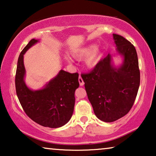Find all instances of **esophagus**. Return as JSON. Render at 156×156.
I'll return each instance as SVG.
<instances>
[{
	"label": "esophagus",
	"instance_id": "esophagus-1",
	"mask_svg": "<svg viewBox=\"0 0 156 156\" xmlns=\"http://www.w3.org/2000/svg\"><path fill=\"white\" fill-rule=\"evenodd\" d=\"M78 80H79V82H80V86H83V85L84 84V81H83L82 78L81 77V76H80V77H79Z\"/></svg>",
	"mask_w": 156,
	"mask_h": 156
}]
</instances>
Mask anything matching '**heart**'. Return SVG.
<instances>
[{"label": "heart", "mask_w": 156, "mask_h": 156, "mask_svg": "<svg viewBox=\"0 0 156 156\" xmlns=\"http://www.w3.org/2000/svg\"><path fill=\"white\" fill-rule=\"evenodd\" d=\"M73 55L77 59H83L87 56L85 65L89 69H94L101 60L102 52L99 47L96 46L94 44H91L74 51Z\"/></svg>", "instance_id": "b5f03b06"}]
</instances>
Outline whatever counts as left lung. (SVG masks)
Here are the masks:
<instances>
[{
	"mask_svg": "<svg viewBox=\"0 0 156 156\" xmlns=\"http://www.w3.org/2000/svg\"><path fill=\"white\" fill-rule=\"evenodd\" d=\"M117 52L123 57L119 68L108 54L89 73L82 74L87 97L97 117L113 122L126 115L133 106L140 85L136 48L122 36L113 34Z\"/></svg>",
	"mask_w": 156,
	"mask_h": 156,
	"instance_id": "1",
	"label": "left lung"
}]
</instances>
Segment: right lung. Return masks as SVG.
I'll return each mask as SVG.
<instances>
[{"label": "right lung", "instance_id": "right-lung-1", "mask_svg": "<svg viewBox=\"0 0 156 156\" xmlns=\"http://www.w3.org/2000/svg\"><path fill=\"white\" fill-rule=\"evenodd\" d=\"M39 41L32 39L18 57L16 74V89L19 101L28 117L44 127L59 128L70 120L74 112V91L80 86L79 74L60 70L44 88L33 91L25 84L23 55Z\"/></svg>", "mask_w": 156, "mask_h": 156}]
</instances>
